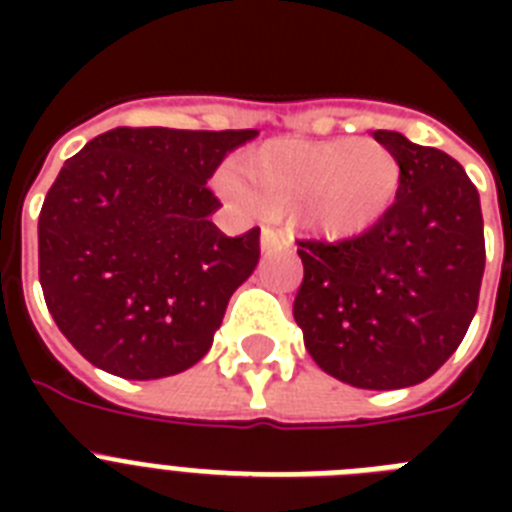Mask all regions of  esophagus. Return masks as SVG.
I'll use <instances>...</instances> for the list:
<instances>
[{"label":"esophagus","mask_w":512,"mask_h":512,"mask_svg":"<svg viewBox=\"0 0 512 512\" xmlns=\"http://www.w3.org/2000/svg\"><path fill=\"white\" fill-rule=\"evenodd\" d=\"M292 247V233L284 231V228H263L260 233V249L265 255H273V252H281V249Z\"/></svg>","instance_id":"esophagus-1"}]
</instances>
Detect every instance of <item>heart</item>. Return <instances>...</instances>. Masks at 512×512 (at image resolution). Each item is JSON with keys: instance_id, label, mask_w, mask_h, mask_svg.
Masks as SVG:
<instances>
[{"instance_id": "obj_1", "label": "heart", "mask_w": 512, "mask_h": 512, "mask_svg": "<svg viewBox=\"0 0 512 512\" xmlns=\"http://www.w3.org/2000/svg\"><path fill=\"white\" fill-rule=\"evenodd\" d=\"M220 191L247 212H292L324 239H353L396 204L401 164L377 140H271L239 156Z\"/></svg>"}]
</instances>
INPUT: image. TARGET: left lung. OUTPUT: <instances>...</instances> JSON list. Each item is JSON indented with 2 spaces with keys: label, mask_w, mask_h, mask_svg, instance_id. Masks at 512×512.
Segmentation results:
<instances>
[{
  "label": "left lung",
  "mask_w": 512,
  "mask_h": 512,
  "mask_svg": "<svg viewBox=\"0 0 512 512\" xmlns=\"http://www.w3.org/2000/svg\"><path fill=\"white\" fill-rule=\"evenodd\" d=\"M401 164V191L372 231L297 241L305 276L295 321L313 361L364 390L409 388L452 356L476 316L484 217L460 162L377 130Z\"/></svg>",
  "instance_id": "8db88e82"
}]
</instances>
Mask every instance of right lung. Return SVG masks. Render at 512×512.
<instances>
[{"instance_id": "right-lung-1", "label": "right lung", "mask_w": 512, "mask_h": 512, "mask_svg": "<svg viewBox=\"0 0 512 512\" xmlns=\"http://www.w3.org/2000/svg\"><path fill=\"white\" fill-rule=\"evenodd\" d=\"M257 130L116 127L71 156L39 212V281L66 340L124 380L207 356L260 260V228L225 236L207 188Z\"/></svg>"}]
</instances>
